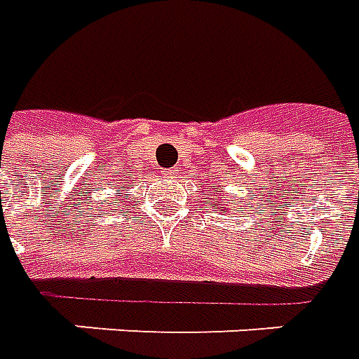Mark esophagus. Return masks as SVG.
Segmentation results:
<instances>
[{
    "instance_id": "34e87169",
    "label": "esophagus",
    "mask_w": 359,
    "mask_h": 359,
    "mask_svg": "<svg viewBox=\"0 0 359 359\" xmlns=\"http://www.w3.org/2000/svg\"><path fill=\"white\" fill-rule=\"evenodd\" d=\"M166 174L172 175V177H175V174H177V170H174V168H172V170H166Z\"/></svg>"
}]
</instances>
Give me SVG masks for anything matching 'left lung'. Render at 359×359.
Returning a JSON list of instances; mask_svg holds the SVG:
<instances>
[{"instance_id":"obj_1","label":"left lung","mask_w":359,"mask_h":359,"mask_svg":"<svg viewBox=\"0 0 359 359\" xmlns=\"http://www.w3.org/2000/svg\"><path fill=\"white\" fill-rule=\"evenodd\" d=\"M222 208H224V207H222Z\"/></svg>"}]
</instances>
